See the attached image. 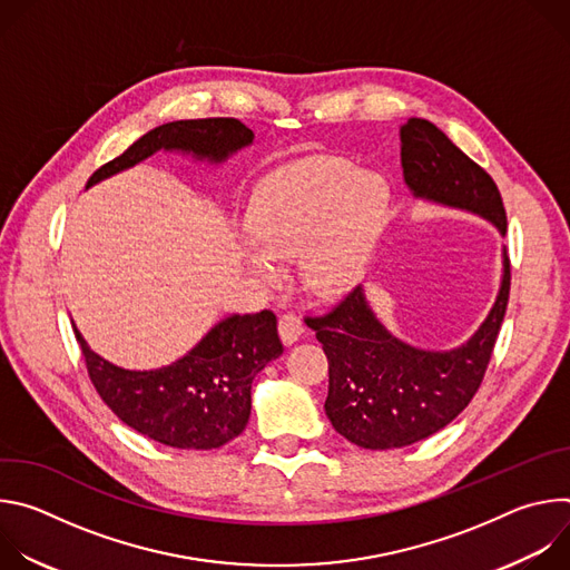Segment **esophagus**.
I'll return each instance as SVG.
<instances>
[{"label":"esophagus","instance_id":"1","mask_svg":"<svg viewBox=\"0 0 570 570\" xmlns=\"http://www.w3.org/2000/svg\"><path fill=\"white\" fill-rule=\"evenodd\" d=\"M279 336L284 345H293L297 338L304 336V324L295 313L279 315Z\"/></svg>","mask_w":570,"mask_h":570}]
</instances>
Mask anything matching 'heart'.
Instances as JSON below:
<instances>
[{"label": "heart", "instance_id": "b5f03b06", "mask_svg": "<svg viewBox=\"0 0 570 570\" xmlns=\"http://www.w3.org/2000/svg\"><path fill=\"white\" fill-rule=\"evenodd\" d=\"M387 189L341 159H317L271 178L255 196L250 232L259 248L243 250L264 284L282 282L279 264L302 263L306 286L338 297L354 286L379 236Z\"/></svg>", "mask_w": 570, "mask_h": 570}]
</instances>
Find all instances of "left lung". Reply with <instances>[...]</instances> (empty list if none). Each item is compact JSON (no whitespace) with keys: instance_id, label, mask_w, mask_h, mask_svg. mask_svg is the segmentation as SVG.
<instances>
[{"instance_id":"obj_1","label":"left lung","mask_w":570,"mask_h":570,"mask_svg":"<svg viewBox=\"0 0 570 570\" xmlns=\"http://www.w3.org/2000/svg\"><path fill=\"white\" fill-rule=\"evenodd\" d=\"M403 180L415 198L473 212L505 236L508 216L492 176L435 124L409 119L399 130ZM510 299V257L497 302L460 347L429 352L394 338L356 286L330 313L306 317L330 361V422L363 449L415 444L451 424L478 392Z\"/></svg>"}]
</instances>
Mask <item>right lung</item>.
I'll use <instances>...</instances> for the list:
<instances>
[{
    "mask_svg": "<svg viewBox=\"0 0 570 570\" xmlns=\"http://www.w3.org/2000/svg\"><path fill=\"white\" fill-rule=\"evenodd\" d=\"M253 139L255 132L246 124L229 117L161 124L97 169L88 187L157 150H183L218 165ZM73 334L108 409L144 438L176 449H218L240 435L253 409V379L284 352L277 317L268 308L220 320L187 356L144 372L108 363L76 327Z\"/></svg>",
    "mask_w": 570,
    "mask_h": 570,
    "instance_id": "add662e5",
    "label": "right lung"
}]
</instances>
